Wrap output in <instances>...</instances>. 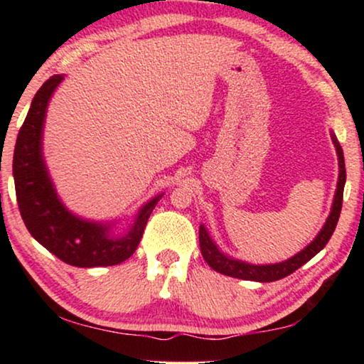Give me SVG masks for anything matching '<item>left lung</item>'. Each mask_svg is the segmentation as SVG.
Instances as JSON below:
<instances>
[{
	"label": "left lung",
	"instance_id": "1",
	"mask_svg": "<svg viewBox=\"0 0 364 364\" xmlns=\"http://www.w3.org/2000/svg\"><path fill=\"white\" fill-rule=\"evenodd\" d=\"M333 137V144L336 147L338 154V162H340V177H338V187L335 193V200H333L331 213L328 217L325 227L321 228V232L318 233L315 240L308 245L305 250L296 253L295 257L288 258V260L282 263H275V265H250V263L233 260L230 257H225L218 250L215 243L212 242V238L208 237L205 227L200 225L198 228V242H200V252L205 262L210 265L213 270L222 273V275L233 277V278H242V280H252V282H277L282 280L293 273L298 268L305 265L306 262H310L318 252H321L325 245L330 240L333 232H335L338 218L341 213L343 205V191H345V182H346V168H345V156H343V149L340 142L336 141L335 136Z\"/></svg>",
	"mask_w": 364,
	"mask_h": 364
}]
</instances>
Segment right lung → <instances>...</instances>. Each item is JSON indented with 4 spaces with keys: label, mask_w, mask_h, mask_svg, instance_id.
<instances>
[{
    "label": "right lung",
    "mask_w": 364,
    "mask_h": 364,
    "mask_svg": "<svg viewBox=\"0 0 364 364\" xmlns=\"http://www.w3.org/2000/svg\"><path fill=\"white\" fill-rule=\"evenodd\" d=\"M63 76H51L39 87L21 129L13 156L16 200L29 233L59 260L73 267L117 265L136 252L154 207L162 196L144 205L124 237H111L109 225L82 220L68 212L54 192L41 152L43 122L49 99Z\"/></svg>",
    "instance_id": "1"
}]
</instances>
